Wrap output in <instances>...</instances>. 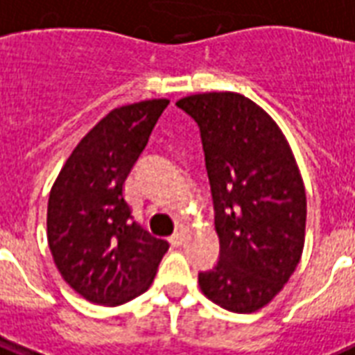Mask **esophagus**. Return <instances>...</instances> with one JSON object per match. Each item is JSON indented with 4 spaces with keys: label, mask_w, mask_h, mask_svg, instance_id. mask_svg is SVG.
Masks as SVG:
<instances>
[{
    "label": "esophagus",
    "mask_w": 355,
    "mask_h": 355,
    "mask_svg": "<svg viewBox=\"0 0 355 355\" xmlns=\"http://www.w3.org/2000/svg\"><path fill=\"white\" fill-rule=\"evenodd\" d=\"M183 239H185V232L180 227V230L170 237V243H172V246H181V244H183Z\"/></svg>",
    "instance_id": "34e87169"
}]
</instances>
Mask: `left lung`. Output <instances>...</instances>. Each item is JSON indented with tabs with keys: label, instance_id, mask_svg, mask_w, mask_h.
<instances>
[{
	"label": "left lung",
	"instance_id": "left-lung-1",
	"mask_svg": "<svg viewBox=\"0 0 355 355\" xmlns=\"http://www.w3.org/2000/svg\"><path fill=\"white\" fill-rule=\"evenodd\" d=\"M202 135L220 259L200 272L209 300L233 313L265 307L289 282L306 241V189L272 116L237 92L175 101Z\"/></svg>",
	"mask_w": 355,
	"mask_h": 355
}]
</instances>
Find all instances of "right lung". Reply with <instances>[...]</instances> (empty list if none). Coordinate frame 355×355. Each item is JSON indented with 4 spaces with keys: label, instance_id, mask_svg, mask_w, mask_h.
Segmentation results:
<instances>
[{
    "label": "right lung",
    "instance_id": "right-lung-1",
    "mask_svg": "<svg viewBox=\"0 0 355 355\" xmlns=\"http://www.w3.org/2000/svg\"><path fill=\"white\" fill-rule=\"evenodd\" d=\"M170 100L112 109L66 159L48 200V244L85 300L122 306L152 285L168 243L133 220L123 181Z\"/></svg>",
    "mask_w": 355,
    "mask_h": 355
}]
</instances>
